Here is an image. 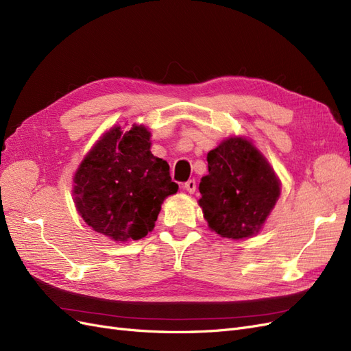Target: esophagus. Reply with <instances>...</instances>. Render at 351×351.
Wrapping results in <instances>:
<instances>
[{"instance_id":"1","label":"esophagus","mask_w":351,"mask_h":351,"mask_svg":"<svg viewBox=\"0 0 351 351\" xmlns=\"http://www.w3.org/2000/svg\"><path fill=\"white\" fill-rule=\"evenodd\" d=\"M184 189L187 190L189 193H195V190H196V182H195V180H189V182H186L184 183Z\"/></svg>"}]
</instances>
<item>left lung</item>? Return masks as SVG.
<instances>
[{"label": "left lung", "mask_w": 351, "mask_h": 351, "mask_svg": "<svg viewBox=\"0 0 351 351\" xmlns=\"http://www.w3.org/2000/svg\"><path fill=\"white\" fill-rule=\"evenodd\" d=\"M199 205L210 230L227 239L258 232L280 196V182L261 152L246 139L230 137L206 156Z\"/></svg>", "instance_id": "left-lung-1"}]
</instances>
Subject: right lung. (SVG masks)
<instances>
[{"mask_svg":"<svg viewBox=\"0 0 351 351\" xmlns=\"http://www.w3.org/2000/svg\"><path fill=\"white\" fill-rule=\"evenodd\" d=\"M143 125L114 127L92 147L74 176V202L83 221L115 241L139 240L155 227L161 205L178 186L169 165L152 155Z\"/></svg>","mask_w":351,"mask_h":351,"instance_id":"add662e5","label":"right lung"}]
</instances>
